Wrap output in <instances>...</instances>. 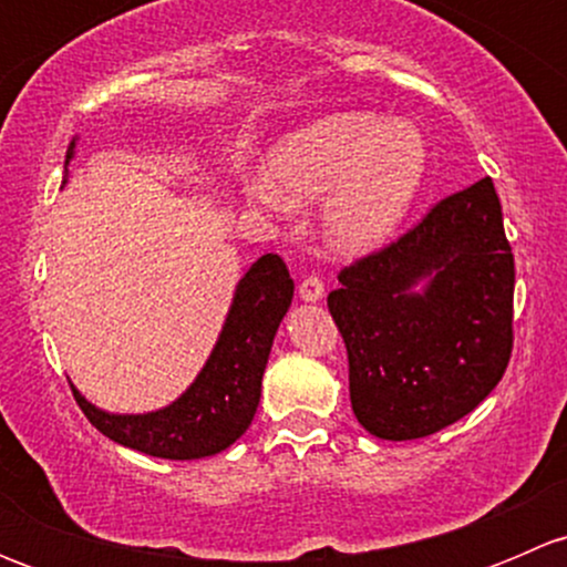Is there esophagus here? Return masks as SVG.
<instances>
[{
	"label": "esophagus",
	"instance_id": "34e87169",
	"mask_svg": "<svg viewBox=\"0 0 567 567\" xmlns=\"http://www.w3.org/2000/svg\"><path fill=\"white\" fill-rule=\"evenodd\" d=\"M299 296L305 301H320V299H323V279H320V277L301 279Z\"/></svg>",
	"mask_w": 567,
	"mask_h": 567
}]
</instances>
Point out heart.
Here are the masks:
<instances>
[{
	"mask_svg": "<svg viewBox=\"0 0 567 567\" xmlns=\"http://www.w3.org/2000/svg\"><path fill=\"white\" fill-rule=\"evenodd\" d=\"M425 164V142L414 125L370 112H334L271 147L268 181L251 183V197L279 214L288 203L326 197V241L342 255H364L403 225Z\"/></svg>",
	"mask_w": 567,
	"mask_h": 567,
	"instance_id": "b5f03b06",
	"label": "heart"
}]
</instances>
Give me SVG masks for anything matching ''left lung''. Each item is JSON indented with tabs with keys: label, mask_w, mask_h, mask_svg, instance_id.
Instances as JSON below:
<instances>
[{
	"label": "left lung",
	"mask_w": 567,
	"mask_h": 567,
	"mask_svg": "<svg viewBox=\"0 0 567 567\" xmlns=\"http://www.w3.org/2000/svg\"><path fill=\"white\" fill-rule=\"evenodd\" d=\"M513 285L491 177L450 194L414 230L342 268L329 312L348 348L359 425L409 442L477 409L511 362Z\"/></svg>",
	"instance_id": "obj_1"
}]
</instances>
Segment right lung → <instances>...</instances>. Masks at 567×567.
Returning a JSON list of instances; mask_svg holds the SVG:
<instances>
[{
    "instance_id": "right-lung-1",
    "label": "right lung",
    "mask_w": 567,
    "mask_h": 567,
    "mask_svg": "<svg viewBox=\"0 0 567 567\" xmlns=\"http://www.w3.org/2000/svg\"><path fill=\"white\" fill-rule=\"evenodd\" d=\"M76 156V140L65 156ZM293 301V279L279 255H262L238 279L233 305L208 362L169 405L147 414H112L71 384L79 409L112 442L167 461H197L221 453L247 433L260 403L262 373L274 334Z\"/></svg>"
}]
</instances>
